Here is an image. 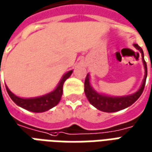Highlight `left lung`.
Wrapping results in <instances>:
<instances>
[{
    "label": "left lung",
    "instance_id": "obj_1",
    "mask_svg": "<svg viewBox=\"0 0 152 152\" xmlns=\"http://www.w3.org/2000/svg\"><path fill=\"white\" fill-rule=\"evenodd\" d=\"M134 45L142 53V59L144 68H145V76L142 80V84L141 86L140 89L136 93H134L131 95L122 96V97H111V96H107L104 94H100L96 92L92 88V86H90L89 74H87L86 76V80H85V94H86V98L94 107H95L96 108L102 112H115L126 108L136 102L143 92L147 76V63L144 60V53L142 48L138 46L137 44H134Z\"/></svg>",
    "mask_w": 152,
    "mask_h": 152
}]
</instances>
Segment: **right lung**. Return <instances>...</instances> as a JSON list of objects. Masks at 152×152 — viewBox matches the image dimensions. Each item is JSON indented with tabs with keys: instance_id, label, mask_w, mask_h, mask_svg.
<instances>
[{
	"instance_id": "right-lung-1",
	"label": "right lung",
	"mask_w": 152,
	"mask_h": 152,
	"mask_svg": "<svg viewBox=\"0 0 152 152\" xmlns=\"http://www.w3.org/2000/svg\"><path fill=\"white\" fill-rule=\"evenodd\" d=\"M72 70L67 72L62 77V79L56 87V89L53 90L52 92L49 93L45 95L37 97V98H31V99L19 98L18 96L14 94L8 89L7 86H5V88H6L7 93H8L9 96L10 97V99L14 101L15 103H16L19 107H21L22 108H24L32 112H46L53 107H55L59 102L61 97L63 95V84L65 82V80L72 75Z\"/></svg>"
}]
</instances>
